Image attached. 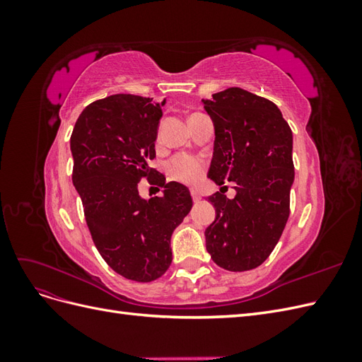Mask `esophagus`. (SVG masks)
<instances>
[{"label":"esophagus","mask_w":362,"mask_h":362,"mask_svg":"<svg viewBox=\"0 0 362 362\" xmlns=\"http://www.w3.org/2000/svg\"><path fill=\"white\" fill-rule=\"evenodd\" d=\"M192 198H193V201H194V202H199V201H201V198H202V196H201V192H199L198 189H192Z\"/></svg>","instance_id":"34e87169"}]
</instances>
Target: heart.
Here are the masks:
<instances>
[{
  "mask_svg": "<svg viewBox=\"0 0 362 362\" xmlns=\"http://www.w3.org/2000/svg\"><path fill=\"white\" fill-rule=\"evenodd\" d=\"M204 172V163L201 158L193 157V156H177L173 157L169 163V173L173 180L185 182V184H193L201 178Z\"/></svg>",
  "mask_w": 362,
  "mask_h": 362,
  "instance_id": "b5f03b06",
  "label": "heart"
}]
</instances>
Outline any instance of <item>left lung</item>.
Listing matches in <instances>:
<instances>
[{"label":"left lung","instance_id":"1","mask_svg":"<svg viewBox=\"0 0 362 362\" xmlns=\"http://www.w3.org/2000/svg\"><path fill=\"white\" fill-rule=\"evenodd\" d=\"M214 124L208 178L234 182L235 196L217 192L214 222L205 229L206 250L217 266L245 272L264 262L279 242L290 214L294 181L293 134L272 101L240 87L202 100Z\"/></svg>","mask_w":362,"mask_h":362}]
</instances>
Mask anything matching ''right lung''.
<instances>
[{
  "instance_id": "add662e5",
  "label": "right lung",
  "mask_w": 362,
  "mask_h": 362,
  "mask_svg": "<svg viewBox=\"0 0 362 362\" xmlns=\"http://www.w3.org/2000/svg\"><path fill=\"white\" fill-rule=\"evenodd\" d=\"M164 104L137 95L107 96L84 108L71 136L72 182L93 243L116 273L137 282L169 269L172 233L193 205L185 185L163 177L157 178L161 196L146 201L139 194L140 180L157 175L149 161Z\"/></svg>"
}]
</instances>
